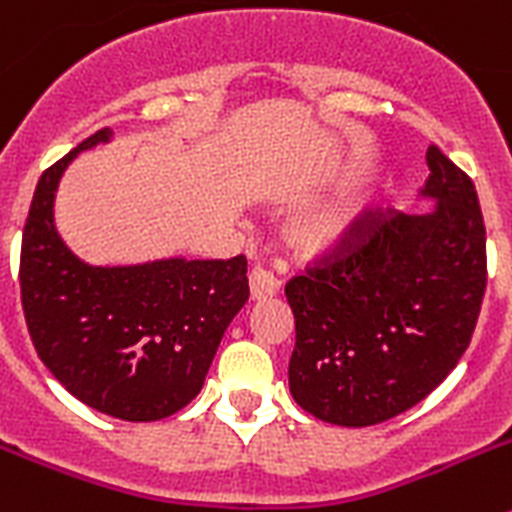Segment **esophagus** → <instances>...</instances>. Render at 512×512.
Here are the masks:
<instances>
[{
	"label": "esophagus",
	"mask_w": 512,
	"mask_h": 512,
	"mask_svg": "<svg viewBox=\"0 0 512 512\" xmlns=\"http://www.w3.org/2000/svg\"><path fill=\"white\" fill-rule=\"evenodd\" d=\"M248 287H251V300H269L279 292V279L271 271L256 266L248 274Z\"/></svg>",
	"instance_id": "esophagus-1"
}]
</instances>
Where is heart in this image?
I'll use <instances>...</instances> for the list:
<instances>
[{
    "instance_id": "heart-1",
    "label": "heart",
    "mask_w": 512,
    "mask_h": 512,
    "mask_svg": "<svg viewBox=\"0 0 512 512\" xmlns=\"http://www.w3.org/2000/svg\"><path fill=\"white\" fill-rule=\"evenodd\" d=\"M364 210L366 202L359 194L330 202L295 225L292 243L302 256H328V253L341 251L354 238Z\"/></svg>"
}]
</instances>
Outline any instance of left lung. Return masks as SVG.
Here are the masks:
<instances>
[{"instance_id":"left-lung-1","label":"left lung","mask_w":512,"mask_h":512,"mask_svg":"<svg viewBox=\"0 0 512 512\" xmlns=\"http://www.w3.org/2000/svg\"><path fill=\"white\" fill-rule=\"evenodd\" d=\"M428 215L366 210L354 238L284 287L295 315L289 392L346 428L405 413L472 341L487 287L477 189L438 146L425 153Z\"/></svg>"}]
</instances>
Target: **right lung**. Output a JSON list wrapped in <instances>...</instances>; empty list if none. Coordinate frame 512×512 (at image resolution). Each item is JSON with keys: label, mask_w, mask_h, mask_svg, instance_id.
<instances>
[{"label": "right lung", "mask_w": 512, "mask_h": 512, "mask_svg": "<svg viewBox=\"0 0 512 512\" xmlns=\"http://www.w3.org/2000/svg\"><path fill=\"white\" fill-rule=\"evenodd\" d=\"M110 135L97 130L40 176L22 230L20 295L53 377L99 413L148 423L202 390L225 328L248 300L246 259L89 266L74 256L53 225L58 182L76 153Z\"/></svg>", "instance_id": "add662e5"}]
</instances>
